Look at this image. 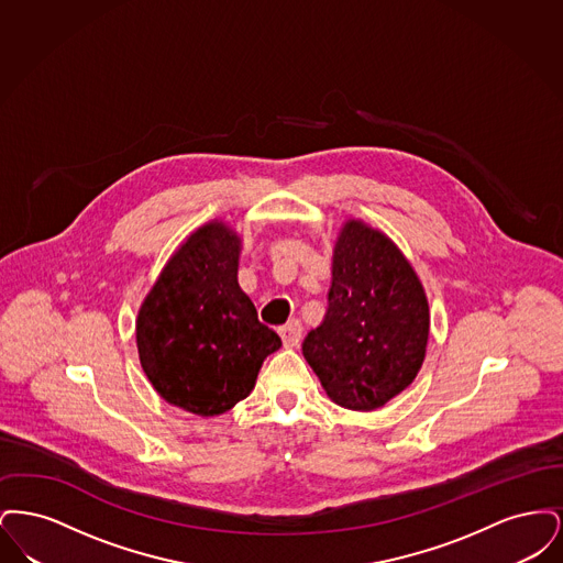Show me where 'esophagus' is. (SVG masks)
Wrapping results in <instances>:
<instances>
[{
    "label": "esophagus",
    "instance_id": "esophagus-1",
    "mask_svg": "<svg viewBox=\"0 0 563 563\" xmlns=\"http://www.w3.org/2000/svg\"><path fill=\"white\" fill-rule=\"evenodd\" d=\"M278 333H280V338H283L285 349H295V346H299V342H301V322H287L285 327H280Z\"/></svg>",
    "mask_w": 563,
    "mask_h": 563
}]
</instances>
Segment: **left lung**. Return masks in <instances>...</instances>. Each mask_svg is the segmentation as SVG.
<instances>
[{"label": "left lung", "instance_id": "obj_1", "mask_svg": "<svg viewBox=\"0 0 563 563\" xmlns=\"http://www.w3.org/2000/svg\"><path fill=\"white\" fill-rule=\"evenodd\" d=\"M429 333L427 291L401 249L363 219H346L324 319L301 344L327 397L352 411L384 407L416 379Z\"/></svg>", "mask_w": 563, "mask_h": 563}]
</instances>
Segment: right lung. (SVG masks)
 Returning <instances> with one entry per match:
<instances>
[{
  "label": "right lung",
  "mask_w": 563,
  "mask_h": 563,
  "mask_svg": "<svg viewBox=\"0 0 563 563\" xmlns=\"http://www.w3.org/2000/svg\"><path fill=\"white\" fill-rule=\"evenodd\" d=\"M242 241L225 221L194 230L168 257L136 314L141 367L162 399L188 413H225L255 388L283 346L239 285Z\"/></svg>",
  "instance_id": "right-lung-1"
}]
</instances>
